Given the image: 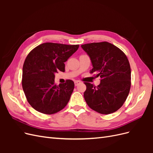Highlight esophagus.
I'll list each match as a JSON object with an SVG mask.
<instances>
[{"mask_svg": "<svg viewBox=\"0 0 153 153\" xmlns=\"http://www.w3.org/2000/svg\"><path fill=\"white\" fill-rule=\"evenodd\" d=\"M80 83H81V82L80 80H75V86H76L79 84H80Z\"/></svg>", "mask_w": 153, "mask_h": 153, "instance_id": "esophagus-1", "label": "esophagus"}]
</instances>
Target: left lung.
<instances>
[{
  "label": "left lung",
  "instance_id": "obj_1",
  "mask_svg": "<svg viewBox=\"0 0 153 153\" xmlns=\"http://www.w3.org/2000/svg\"><path fill=\"white\" fill-rule=\"evenodd\" d=\"M90 57L91 73L100 76L98 86L85 82L84 96L87 104L96 112L110 114L116 112L126 101L131 87V68L126 55L106 41L81 45Z\"/></svg>",
  "mask_w": 153,
  "mask_h": 153
}]
</instances>
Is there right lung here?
Listing matches in <instances>:
<instances>
[{"instance_id":"1","label":"right lung","mask_w":153,"mask_h":153,"mask_svg":"<svg viewBox=\"0 0 153 153\" xmlns=\"http://www.w3.org/2000/svg\"><path fill=\"white\" fill-rule=\"evenodd\" d=\"M79 47L45 43L30 51L23 66L22 84L26 98L36 110L53 114L62 110L70 99L74 89L73 81L57 85L55 73L64 72L65 62Z\"/></svg>"}]
</instances>
